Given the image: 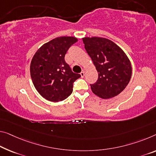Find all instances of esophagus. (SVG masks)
<instances>
[{"label":"esophagus","mask_w":156,"mask_h":156,"mask_svg":"<svg viewBox=\"0 0 156 156\" xmlns=\"http://www.w3.org/2000/svg\"><path fill=\"white\" fill-rule=\"evenodd\" d=\"M80 75H81V77H83V76H84V75H85V73H84V71H82V72H81V73H80Z\"/></svg>","instance_id":"34e87169"}]
</instances>
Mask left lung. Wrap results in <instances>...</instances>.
I'll return each mask as SVG.
<instances>
[{
    "label": "left lung",
    "mask_w": 156,
    "mask_h": 156,
    "mask_svg": "<svg viewBox=\"0 0 156 156\" xmlns=\"http://www.w3.org/2000/svg\"><path fill=\"white\" fill-rule=\"evenodd\" d=\"M82 40L98 73L96 82L90 84L93 93L102 99L116 96L130 80L132 66L128 57L107 38L86 37Z\"/></svg>",
    "instance_id": "obj_1"
}]
</instances>
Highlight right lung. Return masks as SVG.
<instances>
[{"mask_svg": "<svg viewBox=\"0 0 156 156\" xmlns=\"http://www.w3.org/2000/svg\"><path fill=\"white\" fill-rule=\"evenodd\" d=\"M77 40L69 36L54 38L39 48L33 57L30 72L33 85L49 101L66 99L73 93L74 81L81 76L65 61L67 51Z\"/></svg>", "mask_w": 156, "mask_h": 156, "instance_id": "right-lung-1", "label": "right lung"}]
</instances>
